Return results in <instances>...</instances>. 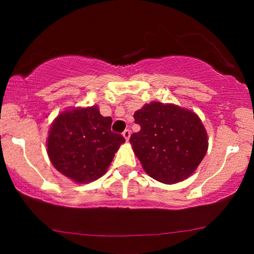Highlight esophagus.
Wrapping results in <instances>:
<instances>
[{
    "label": "esophagus",
    "instance_id": "1",
    "mask_svg": "<svg viewBox=\"0 0 254 254\" xmlns=\"http://www.w3.org/2000/svg\"><path fill=\"white\" fill-rule=\"evenodd\" d=\"M123 136L125 137V140H126V141L129 140V137H130V130H129V129L125 130L124 133H123Z\"/></svg>",
    "mask_w": 254,
    "mask_h": 254
}]
</instances>
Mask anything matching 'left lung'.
I'll list each match as a JSON object with an SVG mask.
<instances>
[{"label":"left lung","mask_w":254,"mask_h":254,"mask_svg":"<svg viewBox=\"0 0 254 254\" xmlns=\"http://www.w3.org/2000/svg\"><path fill=\"white\" fill-rule=\"evenodd\" d=\"M140 131L129 138L142 168L159 183L177 184L197 169L208 150V135L193 111L151 102L134 113Z\"/></svg>","instance_id":"8db88e82"}]
</instances>
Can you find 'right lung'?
<instances>
[{
    "label": "right lung",
    "mask_w": 254,
    "mask_h": 254,
    "mask_svg": "<svg viewBox=\"0 0 254 254\" xmlns=\"http://www.w3.org/2000/svg\"><path fill=\"white\" fill-rule=\"evenodd\" d=\"M112 118L103 117L97 105L72 107L55 118L48 130L47 154L55 169L72 182L88 184L109 169L125 142L111 131Z\"/></svg>",
    "instance_id": "1"
}]
</instances>
